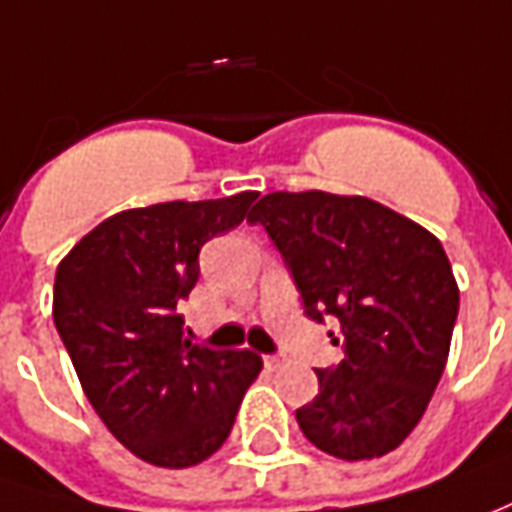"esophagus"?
<instances>
[{
  "instance_id": "esophagus-1",
  "label": "esophagus",
  "mask_w": 512,
  "mask_h": 512,
  "mask_svg": "<svg viewBox=\"0 0 512 512\" xmlns=\"http://www.w3.org/2000/svg\"><path fill=\"white\" fill-rule=\"evenodd\" d=\"M282 360H285L282 355H263V363H266V368H271V371H274V368H280Z\"/></svg>"
}]
</instances>
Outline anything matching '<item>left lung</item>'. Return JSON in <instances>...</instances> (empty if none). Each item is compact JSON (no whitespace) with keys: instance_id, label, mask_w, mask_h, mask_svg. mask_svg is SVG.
<instances>
[{"instance_id":"8db88e82","label":"left lung","mask_w":512,"mask_h":512,"mask_svg":"<svg viewBox=\"0 0 512 512\" xmlns=\"http://www.w3.org/2000/svg\"><path fill=\"white\" fill-rule=\"evenodd\" d=\"M249 221L277 246L305 316L341 332L343 360L316 368V399L296 410L305 438L341 460L388 455L449 357L460 291L441 241L374 199L324 191L268 194Z\"/></svg>"}]
</instances>
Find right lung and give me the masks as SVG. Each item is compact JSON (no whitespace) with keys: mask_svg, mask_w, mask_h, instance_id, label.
<instances>
[{"mask_svg":"<svg viewBox=\"0 0 512 512\" xmlns=\"http://www.w3.org/2000/svg\"><path fill=\"white\" fill-rule=\"evenodd\" d=\"M255 191L135 207L105 219L55 274V327L96 416L132 455L188 468L219 452L263 360L185 338L177 305L202 246L235 230Z\"/></svg>","mask_w":512,"mask_h":512,"instance_id":"obj_1","label":"right lung"}]
</instances>
